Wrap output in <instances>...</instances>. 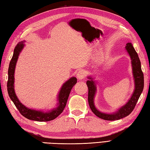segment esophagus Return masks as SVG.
<instances>
[{
    "mask_svg": "<svg viewBox=\"0 0 150 150\" xmlns=\"http://www.w3.org/2000/svg\"><path fill=\"white\" fill-rule=\"evenodd\" d=\"M85 77H86V72L84 70V69L79 70L77 74V77L79 79V80H82V79H84Z\"/></svg>",
    "mask_w": 150,
    "mask_h": 150,
    "instance_id": "obj_1",
    "label": "esophagus"
}]
</instances>
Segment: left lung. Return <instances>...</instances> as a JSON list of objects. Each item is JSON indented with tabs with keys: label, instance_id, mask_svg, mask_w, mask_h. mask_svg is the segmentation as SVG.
<instances>
[{
	"label": "left lung",
	"instance_id": "1",
	"mask_svg": "<svg viewBox=\"0 0 150 150\" xmlns=\"http://www.w3.org/2000/svg\"><path fill=\"white\" fill-rule=\"evenodd\" d=\"M126 50L129 53L132 60L133 75L135 81V90L128 103L121 107L117 112L111 114H107L101 112L95 108L94 104V97L95 93L97 91L95 82L93 81V79L91 77H88L89 80L86 82V84L88 87L89 106L95 115L102 119L106 120H115L122 119V118L129 115L135 108L136 104L143 91V88H144V75H143L141 69V61H140L139 58L138 54L136 52L132 43L130 42L126 44Z\"/></svg>",
	"mask_w": 150,
	"mask_h": 150
}]
</instances>
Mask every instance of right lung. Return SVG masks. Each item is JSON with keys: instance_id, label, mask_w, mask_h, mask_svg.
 Returning a JSON list of instances; mask_svg holds the SVG:
<instances>
[{"instance_id": "obj_1", "label": "right lung", "mask_w": 150, "mask_h": 150, "mask_svg": "<svg viewBox=\"0 0 150 150\" xmlns=\"http://www.w3.org/2000/svg\"><path fill=\"white\" fill-rule=\"evenodd\" d=\"M24 42H19L17 44L14 49L13 55L11 58L10 62H9L8 68V81L7 83L8 92L9 97L13 103L15 105L16 108H17L22 115L24 117L30 120L39 121V122H46L55 119L61 113L66 105L67 100L71 91L72 88L77 83V79L76 77H73L70 78L68 81H67L59 91L58 96V103L57 107L54 108L53 110L46 112H44L42 111H37L32 109H30L22 104L15 93L14 90V73L16 63L18 60V57L22 50L24 46Z\"/></svg>"}]
</instances>
